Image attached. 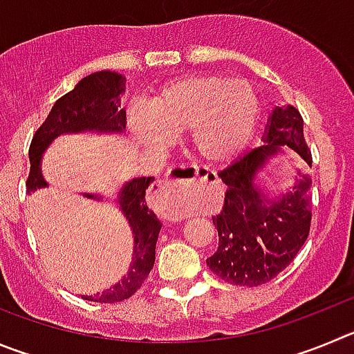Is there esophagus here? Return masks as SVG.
I'll return each mask as SVG.
<instances>
[{
  "label": "esophagus",
  "mask_w": 354,
  "mask_h": 354,
  "mask_svg": "<svg viewBox=\"0 0 354 354\" xmlns=\"http://www.w3.org/2000/svg\"><path fill=\"white\" fill-rule=\"evenodd\" d=\"M213 176H211L209 171L197 169V167H178V169H174V173L171 176L158 181L155 185V190H157V194L160 197H169L174 192L185 190V188L201 187V185L206 183Z\"/></svg>",
  "instance_id": "esophagus-1"
}]
</instances>
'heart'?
Here are the masks:
<instances>
[{
    "label": "heart",
    "instance_id": "1",
    "mask_svg": "<svg viewBox=\"0 0 354 354\" xmlns=\"http://www.w3.org/2000/svg\"><path fill=\"white\" fill-rule=\"evenodd\" d=\"M260 118V99L248 82L203 75L166 85L127 115V131L148 151L166 150L187 132L190 150L223 162L246 148Z\"/></svg>",
    "mask_w": 354,
    "mask_h": 354
}]
</instances>
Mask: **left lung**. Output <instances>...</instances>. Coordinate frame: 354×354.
<instances>
[{
  "mask_svg": "<svg viewBox=\"0 0 354 354\" xmlns=\"http://www.w3.org/2000/svg\"><path fill=\"white\" fill-rule=\"evenodd\" d=\"M262 143L218 173L227 190L222 211L213 216L218 248L206 263L223 281L239 286L263 285L286 269L311 227L309 174L297 169L299 178L285 192H267L259 181L269 162L286 148L313 166L299 111L293 106L274 108Z\"/></svg>",
  "mask_w": 354,
  "mask_h": 354,
  "instance_id": "1",
  "label": "left lung"
}]
</instances>
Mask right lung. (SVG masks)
<instances>
[{"label":"right lung","instance_id":"obj_1","mask_svg":"<svg viewBox=\"0 0 354 354\" xmlns=\"http://www.w3.org/2000/svg\"><path fill=\"white\" fill-rule=\"evenodd\" d=\"M125 92V77L117 71H97L82 78L73 91L62 95L52 106L41 127L32 136L29 147L31 171L28 178V192L48 187L41 173V158L52 141L62 134H122L125 132V110L120 106ZM155 178H132L118 190L117 204L132 230V260L127 274L102 293L84 295L91 302L113 304L129 299L141 288L155 263V244L160 232V220L147 206V188ZM87 199L102 201L95 194H84Z\"/></svg>","mask_w":354,"mask_h":354}]
</instances>
